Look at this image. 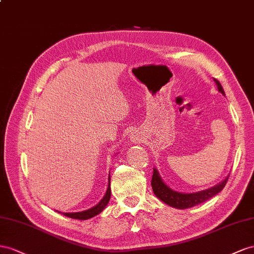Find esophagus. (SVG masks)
Instances as JSON below:
<instances>
[{
	"label": "esophagus",
	"mask_w": 254,
	"mask_h": 254,
	"mask_svg": "<svg viewBox=\"0 0 254 254\" xmlns=\"http://www.w3.org/2000/svg\"><path fill=\"white\" fill-rule=\"evenodd\" d=\"M136 139H137V138H136Z\"/></svg>",
	"instance_id": "esophagus-1"
}]
</instances>
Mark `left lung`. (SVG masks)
<instances>
[{
	"label": "left lung",
	"mask_w": 254,
	"mask_h": 254,
	"mask_svg": "<svg viewBox=\"0 0 254 254\" xmlns=\"http://www.w3.org/2000/svg\"><path fill=\"white\" fill-rule=\"evenodd\" d=\"M214 81L217 85V88H218L219 92L224 95V90L219 81H217L216 78H214ZM228 179H229V176L224 179L221 183L217 184L214 187L208 188V190H205L192 192V193H182V192L171 190L170 187L166 185L164 183V181L161 179V176L158 175V171L156 170V168H154L153 176H152V181H151V186H152V190H153L154 194L159 200L163 201L164 203L168 204L169 206H172V207L184 209V208H190V207L195 206L200 203H203V202H205L206 200L211 199L215 194L220 192L223 190V187L226 186Z\"/></svg>",
	"instance_id": "1"
}]
</instances>
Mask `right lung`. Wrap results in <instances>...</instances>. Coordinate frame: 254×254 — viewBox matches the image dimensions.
I'll return each instance as SVG.
<instances>
[{
	"label": "right lung",
	"mask_w": 254,
	"mask_h": 254,
	"mask_svg": "<svg viewBox=\"0 0 254 254\" xmlns=\"http://www.w3.org/2000/svg\"><path fill=\"white\" fill-rule=\"evenodd\" d=\"M111 199V178L108 177V186H107V190L104 194L103 199L101 200L97 205H95L93 207L89 208V209H86V211L83 212H77V213H63L64 216H67L70 217V218H73V219H79V220H86V219H89L92 218V217H95L97 215H99L101 212L103 211L105 208V206L107 205L108 201Z\"/></svg>",
	"instance_id": "add662e5"
}]
</instances>
